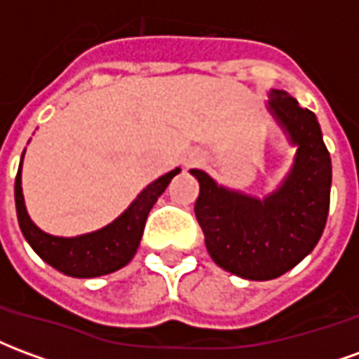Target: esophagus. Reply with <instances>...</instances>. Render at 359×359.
Returning a JSON list of instances; mask_svg holds the SVG:
<instances>
[{"label": "esophagus", "mask_w": 359, "mask_h": 359, "mask_svg": "<svg viewBox=\"0 0 359 359\" xmlns=\"http://www.w3.org/2000/svg\"><path fill=\"white\" fill-rule=\"evenodd\" d=\"M196 159H198V157H192V159H190V161H188V163H194Z\"/></svg>", "instance_id": "34e87169"}]
</instances>
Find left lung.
<instances>
[{"mask_svg":"<svg viewBox=\"0 0 359 359\" xmlns=\"http://www.w3.org/2000/svg\"><path fill=\"white\" fill-rule=\"evenodd\" d=\"M267 111L296 148L290 169L273 192L257 198L190 169L200 182L194 213L211 259L248 280L280 277L311 254L331 200V156L316 113L300 107L285 90H269Z\"/></svg>","mask_w":359,"mask_h":359,"instance_id":"8db88e82","label":"left lung"}]
</instances>
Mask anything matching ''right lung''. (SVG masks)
Returning <instances> with one entry per match:
<instances>
[{
	"mask_svg": "<svg viewBox=\"0 0 359 359\" xmlns=\"http://www.w3.org/2000/svg\"><path fill=\"white\" fill-rule=\"evenodd\" d=\"M22 157L15 179V205H17L20 231L32 250L46 264L69 277L76 278L109 275L113 271L123 269L133 259L140 246L149 210L154 208L157 198L163 194L165 188L169 187L172 177L180 172L177 167L154 182H149L134 198V202L115 221H111L109 225L79 236H55L42 231L28 215L25 196H22Z\"/></svg>",
	"mask_w": 359,
	"mask_h": 359,
	"instance_id": "1",
	"label": "right lung"
}]
</instances>
